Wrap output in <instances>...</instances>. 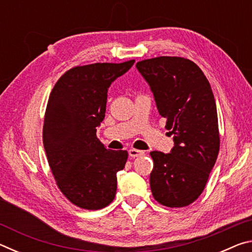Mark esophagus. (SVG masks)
<instances>
[{
	"label": "esophagus",
	"instance_id": "obj_1",
	"mask_svg": "<svg viewBox=\"0 0 252 252\" xmlns=\"http://www.w3.org/2000/svg\"><path fill=\"white\" fill-rule=\"evenodd\" d=\"M143 153H144L143 151H140V150H138V149H130V150H129V156L131 158L140 157V156H142Z\"/></svg>",
	"mask_w": 252,
	"mask_h": 252
}]
</instances>
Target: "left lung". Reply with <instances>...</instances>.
<instances>
[{"mask_svg":"<svg viewBox=\"0 0 252 252\" xmlns=\"http://www.w3.org/2000/svg\"><path fill=\"white\" fill-rule=\"evenodd\" d=\"M136 69L150 85L174 141L168 155L150 152L153 198L169 208L187 207L202 193L220 149L210 83L194 62L180 57L143 60Z\"/></svg>","mask_w":252,"mask_h":252,"instance_id":"1","label":"left lung"}]
</instances>
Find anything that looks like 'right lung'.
I'll return each instance as SVG.
<instances>
[{
  "label": "right lung",
  "instance_id": "1",
  "mask_svg": "<svg viewBox=\"0 0 252 252\" xmlns=\"http://www.w3.org/2000/svg\"><path fill=\"white\" fill-rule=\"evenodd\" d=\"M93 63L74 66L55 83L43 125V146L61 192L76 207L99 210L113 201L117 173L126 151L105 149L96 127L104 119L108 88L133 65Z\"/></svg>",
  "mask_w": 252,
  "mask_h": 252
}]
</instances>
